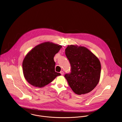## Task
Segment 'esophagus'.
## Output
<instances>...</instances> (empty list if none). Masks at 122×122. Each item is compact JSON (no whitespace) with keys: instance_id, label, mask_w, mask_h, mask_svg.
<instances>
[{"instance_id":"esophagus-1","label":"esophagus","mask_w":122,"mask_h":122,"mask_svg":"<svg viewBox=\"0 0 122 122\" xmlns=\"http://www.w3.org/2000/svg\"><path fill=\"white\" fill-rule=\"evenodd\" d=\"M60 73L61 74V75H63L64 74L63 71H61L60 72Z\"/></svg>"}]
</instances>
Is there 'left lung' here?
I'll use <instances>...</instances> for the list:
<instances>
[{"label": "left lung", "instance_id": "8db88e82", "mask_svg": "<svg viewBox=\"0 0 122 122\" xmlns=\"http://www.w3.org/2000/svg\"><path fill=\"white\" fill-rule=\"evenodd\" d=\"M65 54L71 66V72L65 77L69 86L77 95L93 90L99 81L101 66L98 58L84 46H68Z\"/></svg>", "mask_w": 122, "mask_h": 122}]
</instances>
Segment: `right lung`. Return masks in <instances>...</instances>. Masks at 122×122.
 Returning a JSON list of instances; mask_svg holds the SVG:
<instances>
[{"label":"right lung","mask_w":122,"mask_h":122,"mask_svg":"<svg viewBox=\"0 0 122 122\" xmlns=\"http://www.w3.org/2000/svg\"><path fill=\"white\" fill-rule=\"evenodd\" d=\"M62 46L46 42L35 46L28 53L23 60V74L31 85L42 87L49 84L61 74L55 71V55Z\"/></svg>","instance_id":"right-lung-1"}]
</instances>
